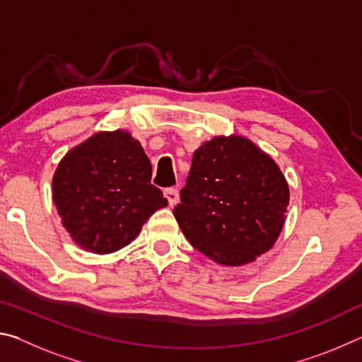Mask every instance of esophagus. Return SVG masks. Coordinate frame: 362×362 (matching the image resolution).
I'll return each instance as SVG.
<instances>
[{"label": "esophagus", "instance_id": "1", "mask_svg": "<svg viewBox=\"0 0 362 362\" xmlns=\"http://www.w3.org/2000/svg\"><path fill=\"white\" fill-rule=\"evenodd\" d=\"M164 196H166V199L169 201L170 207L179 203V189H177V188H173V187L166 188V189H164Z\"/></svg>", "mask_w": 362, "mask_h": 362}]
</instances>
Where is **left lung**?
<instances>
[{
    "instance_id": "1",
    "label": "left lung",
    "mask_w": 362,
    "mask_h": 362,
    "mask_svg": "<svg viewBox=\"0 0 362 362\" xmlns=\"http://www.w3.org/2000/svg\"><path fill=\"white\" fill-rule=\"evenodd\" d=\"M289 187L267 153L244 137H216L194 151L174 216L192 246L222 265H244L273 246Z\"/></svg>"
}]
</instances>
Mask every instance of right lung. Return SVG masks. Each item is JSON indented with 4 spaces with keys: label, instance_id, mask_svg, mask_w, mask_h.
I'll return each mask as SVG.
<instances>
[{
    "label": "right lung",
    "instance_id": "obj_1",
    "mask_svg": "<svg viewBox=\"0 0 362 362\" xmlns=\"http://www.w3.org/2000/svg\"><path fill=\"white\" fill-rule=\"evenodd\" d=\"M150 180V159L129 132H99L60 161L52 198L79 246L110 254L136 240L151 214L168 204Z\"/></svg>",
    "mask_w": 362,
    "mask_h": 362
}]
</instances>
